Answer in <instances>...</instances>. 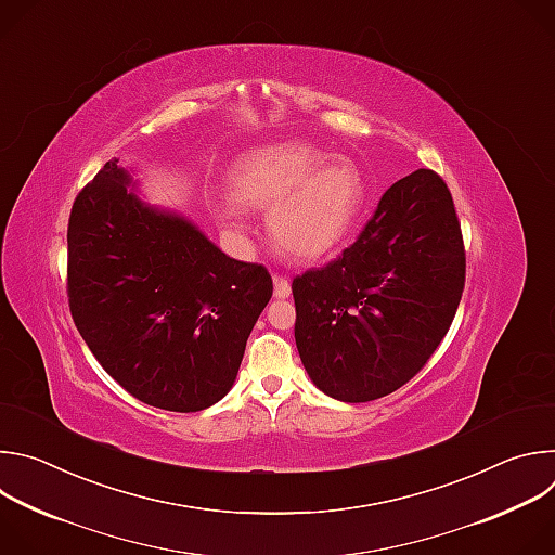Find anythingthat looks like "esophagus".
Here are the masks:
<instances>
[{
  "mask_svg": "<svg viewBox=\"0 0 555 555\" xmlns=\"http://www.w3.org/2000/svg\"><path fill=\"white\" fill-rule=\"evenodd\" d=\"M289 294H292L289 281H287L285 276H276V274H274V296L283 300V298H289Z\"/></svg>",
  "mask_w": 555,
  "mask_h": 555,
  "instance_id": "1",
  "label": "esophagus"
}]
</instances>
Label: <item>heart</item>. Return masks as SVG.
Wrapping results in <instances>:
<instances>
[{"label":"heart","instance_id":"1","mask_svg":"<svg viewBox=\"0 0 555 555\" xmlns=\"http://www.w3.org/2000/svg\"><path fill=\"white\" fill-rule=\"evenodd\" d=\"M232 197L212 202L230 230H246V209L270 210L272 242L292 259L321 261L336 253L356 225L366 182L349 157H332L302 140L257 146L236 157L228 173Z\"/></svg>","mask_w":555,"mask_h":555}]
</instances>
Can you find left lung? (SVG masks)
I'll return each mask as SVG.
<instances>
[{
    "mask_svg": "<svg viewBox=\"0 0 555 555\" xmlns=\"http://www.w3.org/2000/svg\"><path fill=\"white\" fill-rule=\"evenodd\" d=\"M463 285L452 195L435 171L420 169L382 195L338 259L292 281L307 375L349 404L398 390L448 334Z\"/></svg>",
    "mask_w": 555,
    "mask_h": 555,
    "instance_id": "8db88e82",
    "label": "left lung"
}]
</instances>
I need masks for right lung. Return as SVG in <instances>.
Masks as SVG:
<instances>
[{
  "mask_svg": "<svg viewBox=\"0 0 555 555\" xmlns=\"http://www.w3.org/2000/svg\"><path fill=\"white\" fill-rule=\"evenodd\" d=\"M67 296L78 334L127 392L197 413L232 388L272 276L223 255L184 215L140 199L114 157L74 199Z\"/></svg>",
  "mask_w": 555,
  "mask_h": 555,
  "instance_id": "obj_1",
  "label": "right lung"
}]
</instances>
